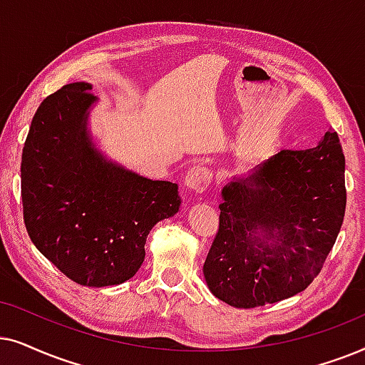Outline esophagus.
<instances>
[{
  "label": "esophagus",
  "mask_w": 365,
  "mask_h": 365,
  "mask_svg": "<svg viewBox=\"0 0 365 365\" xmlns=\"http://www.w3.org/2000/svg\"><path fill=\"white\" fill-rule=\"evenodd\" d=\"M212 182V172L203 165H193L185 175V187L195 193H203Z\"/></svg>",
  "instance_id": "1"
}]
</instances>
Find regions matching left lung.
Instances as JSON below:
<instances>
[{"mask_svg":"<svg viewBox=\"0 0 365 365\" xmlns=\"http://www.w3.org/2000/svg\"><path fill=\"white\" fill-rule=\"evenodd\" d=\"M344 172L341 140L327 132L315 148L280 150L223 187L203 264L212 294L232 307L254 309L307 289L341 232ZM259 230L265 241L255 237Z\"/></svg>","mask_w":365,"mask_h":365,"instance_id":"8db88e82","label":"left lung"}]
</instances>
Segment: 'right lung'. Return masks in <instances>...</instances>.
<instances>
[{
    "instance_id": "1",
    "label": "right lung",
    "mask_w": 365,
    "mask_h": 365,
    "mask_svg": "<svg viewBox=\"0 0 365 365\" xmlns=\"http://www.w3.org/2000/svg\"><path fill=\"white\" fill-rule=\"evenodd\" d=\"M85 81L46 96L21 155L23 220L38 250L86 287L137 274L153 225L178 212V185L106 162L86 137L96 100Z\"/></svg>"
}]
</instances>
